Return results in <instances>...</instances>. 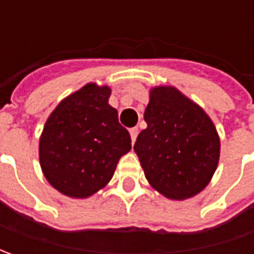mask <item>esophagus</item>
<instances>
[{
    "label": "esophagus",
    "mask_w": 254,
    "mask_h": 254,
    "mask_svg": "<svg viewBox=\"0 0 254 254\" xmlns=\"http://www.w3.org/2000/svg\"><path fill=\"white\" fill-rule=\"evenodd\" d=\"M137 135H138V128H135V127H134V128H131V130H130V137H131L132 144H134V142H135V140H137Z\"/></svg>",
    "instance_id": "obj_1"
}]
</instances>
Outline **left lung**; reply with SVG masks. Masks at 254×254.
Returning <instances> with one entry per match:
<instances>
[{
	"label": "left lung",
	"mask_w": 254,
	"mask_h": 254,
	"mask_svg": "<svg viewBox=\"0 0 254 254\" xmlns=\"http://www.w3.org/2000/svg\"><path fill=\"white\" fill-rule=\"evenodd\" d=\"M147 128L134 144L145 178L168 199L184 200L208 187L220 157L215 124L174 86H154L144 112Z\"/></svg>",
	"instance_id": "8db88e82"
}]
</instances>
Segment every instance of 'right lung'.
<instances>
[{
	"label": "right lung",
	"instance_id": "right-lung-1",
	"mask_svg": "<svg viewBox=\"0 0 254 254\" xmlns=\"http://www.w3.org/2000/svg\"><path fill=\"white\" fill-rule=\"evenodd\" d=\"M107 84H84L49 114L39 137V164L46 181L69 198L86 199L103 190L117 162L131 150L128 131L109 104Z\"/></svg>",
	"mask_w": 254,
	"mask_h": 254
}]
</instances>
